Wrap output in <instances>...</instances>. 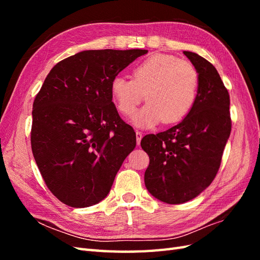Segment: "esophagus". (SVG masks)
I'll return each mask as SVG.
<instances>
[{
    "mask_svg": "<svg viewBox=\"0 0 260 260\" xmlns=\"http://www.w3.org/2000/svg\"><path fill=\"white\" fill-rule=\"evenodd\" d=\"M136 136H137V144L140 145L141 139H142V132H141V131H136Z\"/></svg>",
    "mask_w": 260,
    "mask_h": 260,
    "instance_id": "obj_1",
    "label": "esophagus"
}]
</instances>
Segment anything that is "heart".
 Listing matches in <instances>:
<instances>
[{"label": "heart", "mask_w": 260, "mask_h": 260, "mask_svg": "<svg viewBox=\"0 0 260 260\" xmlns=\"http://www.w3.org/2000/svg\"><path fill=\"white\" fill-rule=\"evenodd\" d=\"M200 76L190 61L157 54L135 66L132 79L116 76L111 92L121 114L131 116L145 99L148 103L135 118L139 127L162 120L175 123L191 112L198 98Z\"/></svg>", "instance_id": "b5f03b06"}]
</instances>
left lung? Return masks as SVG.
Here are the masks:
<instances>
[{
  "label": "left lung",
  "mask_w": 260,
  "mask_h": 260,
  "mask_svg": "<svg viewBox=\"0 0 260 260\" xmlns=\"http://www.w3.org/2000/svg\"><path fill=\"white\" fill-rule=\"evenodd\" d=\"M183 54L200 76L195 104L180 123L141 141L149 156L145 186L167 204L191 201L210 185L231 132L230 96L217 69L199 54Z\"/></svg>",
  "instance_id": "left-lung-1"
}]
</instances>
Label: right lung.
<instances>
[{
    "mask_svg": "<svg viewBox=\"0 0 260 260\" xmlns=\"http://www.w3.org/2000/svg\"><path fill=\"white\" fill-rule=\"evenodd\" d=\"M147 50H90L57 62L37 94L31 149L46 186L75 208L104 200L137 145L118 114L111 84Z\"/></svg>",
    "mask_w": 260,
    "mask_h": 260,
    "instance_id": "add662e5",
    "label": "right lung"
}]
</instances>
